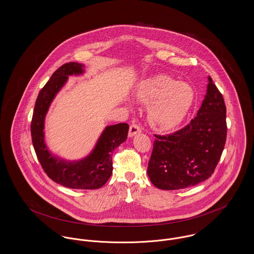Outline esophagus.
<instances>
[{"mask_svg":"<svg viewBox=\"0 0 254 254\" xmlns=\"http://www.w3.org/2000/svg\"><path fill=\"white\" fill-rule=\"evenodd\" d=\"M141 131H142V128H141V127H140L139 125L132 124V125L130 126V127H129L128 136H129V137H132V136H134V135L137 134V133H140Z\"/></svg>","mask_w":254,"mask_h":254,"instance_id":"obj_1","label":"esophagus"}]
</instances>
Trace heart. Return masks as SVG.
Returning a JSON list of instances; mask_svg holds the SVG:
<instances>
[{"label": "heart", "mask_w": 254, "mask_h": 254, "mask_svg": "<svg viewBox=\"0 0 254 254\" xmlns=\"http://www.w3.org/2000/svg\"><path fill=\"white\" fill-rule=\"evenodd\" d=\"M136 99L149 107L152 125L162 129H171L179 125L194 101L193 87L166 75H158L142 81L135 91Z\"/></svg>", "instance_id": "b5f03b06"}]
</instances>
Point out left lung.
<instances>
[{
    "label": "left lung",
    "mask_w": 254,
    "mask_h": 254,
    "mask_svg": "<svg viewBox=\"0 0 254 254\" xmlns=\"http://www.w3.org/2000/svg\"><path fill=\"white\" fill-rule=\"evenodd\" d=\"M207 93L191 122L167 135L154 134L148 166L151 183L162 190H179L209 179L224 150L227 127L222 93L209 76Z\"/></svg>",
    "instance_id": "8db88e82"
}]
</instances>
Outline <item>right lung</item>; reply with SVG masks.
<instances>
[{
  "instance_id": "1",
  "label": "right lung",
  "mask_w": 254,
  "mask_h": 254,
  "mask_svg": "<svg viewBox=\"0 0 254 254\" xmlns=\"http://www.w3.org/2000/svg\"><path fill=\"white\" fill-rule=\"evenodd\" d=\"M83 67V64L69 62L52 75L36 99L30 132L36 156L50 179L68 188L93 190L101 188L110 178L113 170L112 152L127 140L128 125L121 123L106 127L91 154L75 162H67L52 155L46 148L43 131L46 113L55 96L68 75L82 74Z\"/></svg>"
}]
</instances>
